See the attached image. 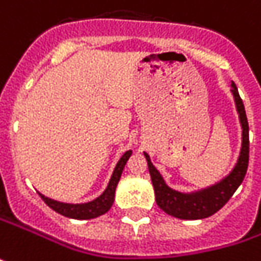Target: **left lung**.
I'll use <instances>...</instances> for the list:
<instances>
[{
    "label": "left lung",
    "instance_id": "8db88e82",
    "mask_svg": "<svg viewBox=\"0 0 261 261\" xmlns=\"http://www.w3.org/2000/svg\"><path fill=\"white\" fill-rule=\"evenodd\" d=\"M231 94L234 96V102L237 108L238 118L241 124V148L240 156L237 159L236 166L225 177H222L220 182L211 185L208 188H203L199 191L191 193H184L172 189L167 186L163 176L160 175L156 167L153 166L150 156L144 153L147 160L148 172L151 177V184L154 188L156 203L160 210L180 220H203L214 215L217 211L228 202V199L237 191L241 185L248 167V122L243 99L240 98L237 86L231 82Z\"/></svg>",
    "mask_w": 261,
    "mask_h": 261
}]
</instances>
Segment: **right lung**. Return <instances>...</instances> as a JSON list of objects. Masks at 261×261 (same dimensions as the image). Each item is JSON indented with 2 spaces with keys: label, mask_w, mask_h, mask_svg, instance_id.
<instances>
[{
  "label": "right lung",
  "mask_w": 261,
  "mask_h": 261,
  "mask_svg": "<svg viewBox=\"0 0 261 261\" xmlns=\"http://www.w3.org/2000/svg\"><path fill=\"white\" fill-rule=\"evenodd\" d=\"M131 153H133V151L128 150V151H125V153L122 154L121 159L118 160L115 169H114L113 176H111V179H110V182H108V186L105 188V191H103L98 198H95L94 201H91V202H59V201H55V199H51V198L44 196V195L40 192H39V195H40L41 199L47 203L53 211H56L58 214H60V215H63V217L73 218V220H92V218H96V217H99V215H102L105 212L110 211V208L113 206L117 185L120 182V177H121L124 166H125L127 160L130 159Z\"/></svg>",
  "instance_id": "obj_1"
}]
</instances>
